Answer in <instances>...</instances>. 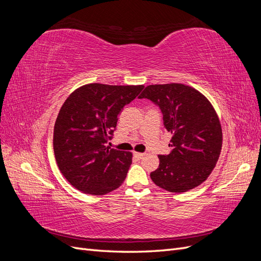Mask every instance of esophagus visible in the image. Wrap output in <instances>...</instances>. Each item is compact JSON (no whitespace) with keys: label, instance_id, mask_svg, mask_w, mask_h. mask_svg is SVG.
<instances>
[{"label":"esophagus","instance_id":"34e87169","mask_svg":"<svg viewBox=\"0 0 261 261\" xmlns=\"http://www.w3.org/2000/svg\"><path fill=\"white\" fill-rule=\"evenodd\" d=\"M134 155H135L137 159H143L145 156V153H140V152H134Z\"/></svg>","mask_w":261,"mask_h":261}]
</instances>
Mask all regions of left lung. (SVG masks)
I'll list each match as a JSON object with an SVG mask.
<instances>
[{
  "label": "left lung",
  "mask_w": 261,
  "mask_h": 261,
  "mask_svg": "<svg viewBox=\"0 0 261 261\" xmlns=\"http://www.w3.org/2000/svg\"><path fill=\"white\" fill-rule=\"evenodd\" d=\"M160 108L163 124L172 134L168 155L159 156V168L150 173L153 183L171 193H184L208 178L222 148V128L210 101L183 84L150 85L139 99Z\"/></svg>",
  "instance_id": "left-lung-1"
}]
</instances>
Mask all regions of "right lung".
I'll list each match as a JSON object with an SVG mask.
<instances>
[{"label":"right lung","instance_id":"obj_1","mask_svg":"<svg viewBox=\"0 0 261 261\" xmlns=\"http://www.w3.org/2000/svg\"><path fill=\"white\" fill-rule=\"evenodd\" d=\"M143 89V85L88 84L63 103L54 125L53 150L63 176L78 191L100 196L122 185L133 154L106 144L124 107Z\"/></svg>","mask_w":261,"mask_h":261}]
</instances>
